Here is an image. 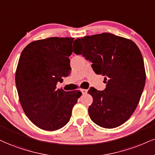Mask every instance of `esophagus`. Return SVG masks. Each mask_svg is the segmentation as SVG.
<instances>
[{
    "mask_svg": "<svg viewBox=\"0 0 155 155\" xmlns=\"http://www.w3.org/2000/svg\"><path fill=\"white\" fill-rule=\"evenodd\" d=\"M81 91L82 92V93H83V94H85V93H87V90H86V89H81Z\"/></svg>",
    "mask_w": 155,
    "mask_h": 155,
    "instance_id": "esophagus-1",
    "label": "esophagus"
}]
</instances>
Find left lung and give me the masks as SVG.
Masks as SVG:
<instances>
[{"label": "left lung", "instance_id": "8db88e82", "mask_svg": "<svg viewBox=\"0 0 155 155\" xmlns=\"http://www.w3.org/2000/svg\"><path fill=\"white\" fill-rule=\"evenodd\" d=\"M74 41V52L92 62L93 71L105 76L106 83L104 91L89 89L93 100L88 108L90 117L103 128L119 127L134 112L144 87L146 73L139 47L130 39L110 33Z\"/></svg>", "mask_w": 155, "mask_h": 155}]
</instances>
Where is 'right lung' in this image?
<instances>
[{
    "mask_svg": "<svg viewBox=\"0 0 155 155\" xmlns=\"http://www.w3.org/2000/svg\"><path fill=\"white\" fill-rule=\"evenodd\" d=\"M74 38L50 37L32 41L22 51L16 71L19 101L37 127L55 131L66 125L82 93L57 89L71 72L69 57Z\"/></svg>",
    "mask_w": 155,
    "mask_h": 155,
    "instance_id": "1",
    "label": "right lung"
}]
</instances>
